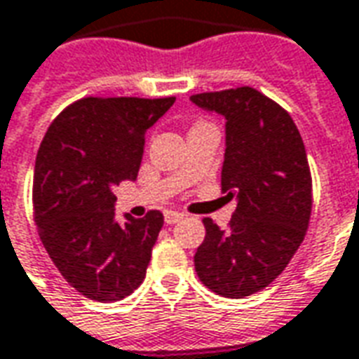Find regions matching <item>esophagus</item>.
Returning <instances> with one entry per match:
<instances>
[{
    "instance_id": "1",
    "label": "esophagus",
    "mask_w": 359,
    "mask_h": 359,
    "mask_svg": "<svg viewBox=\"0 0 359 359\" xmlns=\"http://www.w3.org/2000/svg\"><path fill=\"white\" fill-rule=\"evenodd\" d=\"M184 218L182 212H177V210H166L164 212V220H166V224H175V222H180Z\"/></svg>"
}]
</instances>
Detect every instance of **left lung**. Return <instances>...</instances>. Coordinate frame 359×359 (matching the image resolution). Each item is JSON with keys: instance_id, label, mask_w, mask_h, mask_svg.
Returning a JSON list of instances; mask_svg holds the SVG:
<instances>
[{"instance_id": "obj_1", "label": "left lung", "mask_w": 359, "mask_h": 359, "mask_svg": "<svg viewBox=\"0 0 359 359\" xmlns=\"http://www.w3.org/2000/svg\"><path fill=\"white\" fill-rule=\"evenodd\" d=\"M226 118L222 193L238 207L226 230L203 218L195 253L199 280L218 296H251L288 266L306 238L313 185L306 147L280 104L251 86L193 94Z\"/></svg>"}]
</instances>
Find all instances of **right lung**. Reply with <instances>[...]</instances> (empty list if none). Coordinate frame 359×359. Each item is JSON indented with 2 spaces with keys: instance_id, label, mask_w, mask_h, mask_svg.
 Masks as SVG:
<instances>
[{
  "instance_id": "obj_1",
  "label": "right lung",
  "mask_w": 359,
  "mask_h": 359,
  "mask_svg": "<svg viewBox=\"0 0 359 359\" xmlns=\"http://www.w3.org/2000/svg\"><path fill=\"white\" fill-rule=\"evenodd\" d=\"M175 102L139 96H86L53 119L32 182L38 236L69 286L94 302L137 290L164 224L160 210L116 220L114 185L135 180L144 133Z\"/></svg>"
}]
</instances>
